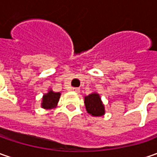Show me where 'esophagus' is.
Here are the masks:
<instances>
[{"label": "esophagus", "instance_id": "34e87169", "mask_svg": "<svg viewBox=\"0 0 157 157\" xmlns=\"http://www.w3.org/2000/svg\"><path fill=\"white\" fill-rule=\"evenodd\" d=\"M72 92H74V93H76V94H79V92H80V89L78 87L72 88Z\"/></svg>", "mask_w": 157, "mask_h": 157}]
</instances>
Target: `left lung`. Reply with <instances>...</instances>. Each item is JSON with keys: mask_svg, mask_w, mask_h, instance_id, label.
<instances>
[{"mask_svg": "<svg viewBox=\"0 0 157 157\" xmlns=\"http://www.w3.org/2000/svg\"><path fill=\"white\" fill-rule=\"evenodd\" d=\"M85 105L89 114L94 117H100L105 114V105L103 104L100 94L93 93L85 96Z\"/></svg>", "mask_w": 157, "mask_h": 157, "instance_id": "obj_1", "label": "left lung"}]
</instances>
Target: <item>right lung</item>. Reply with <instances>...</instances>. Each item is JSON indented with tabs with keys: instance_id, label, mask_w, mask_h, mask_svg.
<instances>
[{
	"instance_id": "right-lung-1",
	"label": "right lung",
	"mask_w": 157,
	"mask_h": 157,
	"mask_svg": "<svg viewBox=\"0 0 157 157\" xmlns=\"http://www.w3.org/2000/svg\"><path fill=\"white\" fill-rule=\"evenodd\" d=\"M60 96H61V93H55L52 89H49L48 93L44 94L42 98L41 106L46 110H51V109L56 108L60 99Z\"/></svg>"
}]
</instances>
